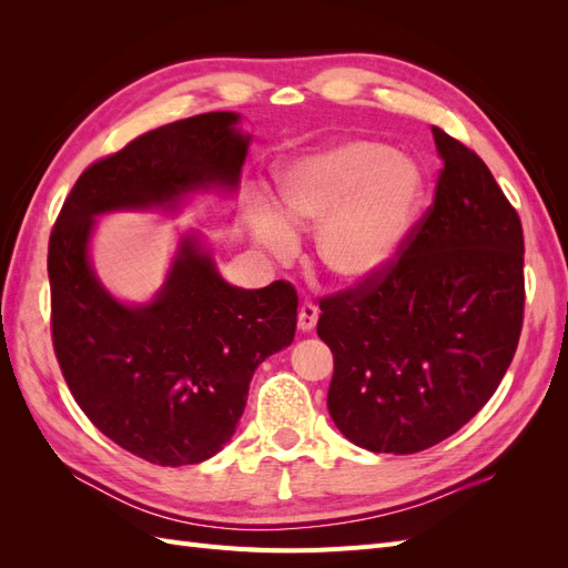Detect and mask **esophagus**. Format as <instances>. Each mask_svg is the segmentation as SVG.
I'll return each mask as SVG.
<instances>
[{"label":"esophagus","instance_id":"obj_1","mask_svg":"<svg viewBox=\"0 0 568 568\" xmlns=\"http://www.w3.org/2000/svg\"><path fill=\"white\" fill-rule=\"evenodd\" d=\"M320 311L313 301H303L301 303V311H298V329L301 332H313L315 324H317Z\"/></svg>","mask_w":568,"mask_h":568}]
</instances>
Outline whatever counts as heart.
Returning a JSON list of instances; mask_svg holds the SVG:
<instances>
[{
  "mask_svg": "<svg viewBox=\"0 0 568 568\" xmlns=\"http://www.w3.org/2000/svg\"><path fill=\"white\" fill-rule=\"evenodd\" d=\"M419 170L379 142H343L288 163L277 180L282 215L257 211V242L277 257L298 248L291 227H317L315 251L334 280L357 284L384 272L415 225Z\"/></svg>",
  "mask_w": 568,
  "mask_h": 568,
  "instance_id": "1",
  "label": "heart"
}]
</instances>
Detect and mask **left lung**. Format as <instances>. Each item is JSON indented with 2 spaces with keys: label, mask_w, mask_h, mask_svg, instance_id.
<instances>
[{
  "label": "left lung",
  "mask_w": 568,
  "mask_h": 568,
  "mask_svg": "<svg viewBox=\"0 0 568 568\" xmlns=\"http://www.w3.org/2000/svg\"><path fill=\"white\" fill-rule=\"evenodd\" d=\"M434 203L376 277L320 301L332 348L326 407L372 453L453 436L500 386L524 324V230L488 165L434 128Z\"/></svg>",
  "instance_id": "left-lung-1"
}]
</instances>
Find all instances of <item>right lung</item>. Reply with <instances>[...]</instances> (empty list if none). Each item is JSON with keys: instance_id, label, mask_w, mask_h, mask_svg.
Listing matches in <instances>:
<instances>
[{"instance_id": "add662e5", "label": "right lung", "mask_w": 568, "mask_h": 568, "mask_svg": "<svg viewBox=\"0 0 568 568\" xmlns=\"http://www.w3.org/2000/svg\"><path fill=\"white\" fill-rule=\"evenodd\" d=\"M230 111L151 130L99 159L65 196L49 236L51 341L75 403L120 448L161 467L222 450L242 419L253 372L296 334L288 282L239 288L186 234L159 296L125 305L90 265L94 217L175 209L196 189L239 184L251 136Z\"/></svg>"}]
</instances>
